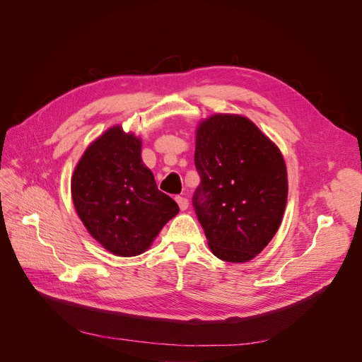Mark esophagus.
I'll use <instances>...</instances> for the list:
<instances>
[{"label":"esophagus","mask_w":362,"mask_h":362,"mask_svg":"<svg viewBox=\"0 0 362 362\" xmlns=\"http://www.w3.org/2000/svg\"><path fill=\"white\" fill-rule=\"evenodd\" d=\"M176 202L179 204V208H180L182 211L187 209V206H189V201H187L186 198H183V197H176Z\"/></svg>","instance_id":"esophagus-1"}]
</instances>
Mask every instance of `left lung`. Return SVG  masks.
Returning <instances> with one entry per match:
<instances>
[{"label":"left lung","mask_w":362,"mask_h":362,"mask_svg":"<svg viewBox=\"0 0 362 362\" xmlns=\"http://www.w3.org/2000/svg\"><path fill=\"white\" fill-rule=\"evenodd\" d=\"M195 167L201 183L192 204L211 252L226 262L253 259L282 221V154L247 117L214 115L197 131Z\"/></svg>","instance_id":"8db88e82"}]
</instances>
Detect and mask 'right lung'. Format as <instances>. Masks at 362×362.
Wrapping results in <instances>:
<instances>
[{
    "label": "right lung",
    "mask_w": 362,
    "mask_h": 362,
    "mask_svg": "<svg viewBox=\"0 0 362 362\" xmlns=\"http://www.w3.org/2000/svg\"><path fill=\"white\" fill-rule=\"evenodd\" d=\"M77 214L88 233L117 256L148 249L179 205L158 190L141 160V139L110 128L78 161L71 180Z\"/></svg>",
    "instance_id": "1"
}]
</instances>
